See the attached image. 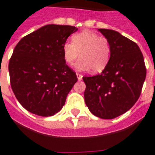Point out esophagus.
<instances>
[{
	"label": "esophagus",
	"mask_w": 155,
	"mask_h": 155,
	"mask_svg": "<svg viewBox=\"0 0 155 155\" xmlns=\"http://www.w3.org/2000/svg\"><path fill=\"white\" fill-rule=\"evenodd\" d=\"M76 76H77V79H78V80H81V79H83V76H82L81 74L76 73Z\"/></svg>",
	"instance_id": "esophagus-1"
}]
</instances>
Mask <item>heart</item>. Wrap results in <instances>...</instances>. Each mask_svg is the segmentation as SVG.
<instances>
[{
	"instance_id": "b5f03b06",
	"label": "heart",
	"mask_w": 155,
	"mask_h": 155,
	"mask_svg": "<svg viewBox=\"0 0 155 155\" xmlns=\"http://www.w3.org/2000/svg\"><path fill=\"white\" fill-rule=\"evenodd\" d=\"M65 62L72 64L80 55L76 64L79 71L92 69L94 72H102L108 64L111 57V46L107 37L97 33L83 30L72 37V43L65 42L62 46Z\"/></svg>"
}]
</instances>
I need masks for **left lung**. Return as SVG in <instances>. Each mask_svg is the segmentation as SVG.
Instances as JSON below:
<instances>
[{"mask_svg":"<svg viewBox=\"0 0 155 155\" xmlns=\"http://www.w3.org/2000/svg\"><path fill=\"white\" fill-rule=\"evenodd\" d=\"M111 46V57L99 75L83 76L84 100L93 115L111 119L131 108L146 78L142 52L137 44L115 30L98 29Z\"/></svg>","mask_w":155,"mask_h":155,"instance_id":"obj_1","label":"left lung"}]
</instances>
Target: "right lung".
I'll return each instance as SVG.
<instances>
[{"mask_svg": "<svg viewBox=\"0 0 155 155\" xmlns=\"http://www.w3.org/2000/svg\"><path fill=\"white\" fill-rule=\"evenodd\" d=\"M78 30L71 25H44L20 40L8 64L11 87L21 105L39 116L62 108L77 82L65 63L62 46Z\"/></svg>", "mask_w": 155, "mask_h": 155, "instance_id": "1", "label": "right lung"}]
</instances>
